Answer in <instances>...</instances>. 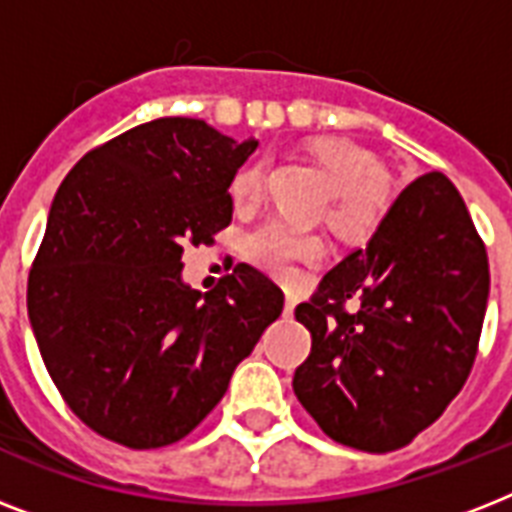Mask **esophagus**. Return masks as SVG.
<instances>
[{
  "instance_id": "34e87169",
  "label": "esophagus",
  "mask_w": 512,
  "mask_h": 512,
  "mask_svg": "<svg viewBox=\"0 0 512 512\" xmlns=\"http://www.w3.org/2000/svg\"><path fill=\"white\" fill-rule=\"evenodd\" d=\"M295 305H297V297L292 292H287V303H284V316H292L295 313Z\"/></svg>"
}]
</instances>
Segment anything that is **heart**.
Returning a JSON list of instances; mask_svg holds the SVG:
<instances>
[{
  "instance_id": "obj_1",
  "label": "heart",
  "mask_w": 512,
  "mask_h": 512,
  "mask_svg": "<svg viewBox=\"0 0 512 512\" xmlns=\"http://www.w3.org/2000/svg\"><path fill=\"white\" fill-rule=\"evenodd\" d=\"M308 154L316 159L329 185L332 204L329 220L345 236H366L385 215L388 196L385 185L372 172V156L345 138H316L308 143ZM260 167H244L231 183V199L236 207H249L260 193ZM324 252V241L313 231L271 220L249 233L247 255L252 263L271 273H289L297 263H311Z\"/></svg>"
}]
</instances>
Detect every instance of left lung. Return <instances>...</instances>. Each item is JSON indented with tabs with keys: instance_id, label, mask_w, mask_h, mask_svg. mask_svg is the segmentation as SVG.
Wrapping results in <instances>:
<instances>
[{
	"instance_id": "1",
	"label": "left lung",
	"mask_w": 512,
	"mask_h": 512,
	"mask_svg": "<svg viewBox=\"0 0 512 512\" xmlns=\"http://www.w3.org/2000/svg\"><path fill=\"white\" fill-rule=\"evenodd\" d=\"M356 299L359 311H344ZM489 300L484 241L452 180L428 172L390 204L366 249L321 279L297 321L311 356L297 401L332 441L393 452L444 414L468 380Z\"/></svg>"
}]
</instances>
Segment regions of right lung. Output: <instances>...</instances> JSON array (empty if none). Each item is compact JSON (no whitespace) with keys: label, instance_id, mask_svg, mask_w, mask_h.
I'll use <instances>...</instances> for the list:
<instances>
[{"label":"right lung","instance_id":"1","mask_svg":"<svg viewBox=\"0 0 512 512\" xmlns=\"http://www.w3.org/2000/svg\"><path fill=\"white\" fill-rule=\"evenodd\" d=\"M255 148L164 116L82 156L60 183L28 319L55 388L100 436L130 449L188 436L281 316L284 292L247 263L207 295L183 281V247L231 223L228 188Z\"/></svg>","mask_w":512,"mask_h":512}]
</instances>
